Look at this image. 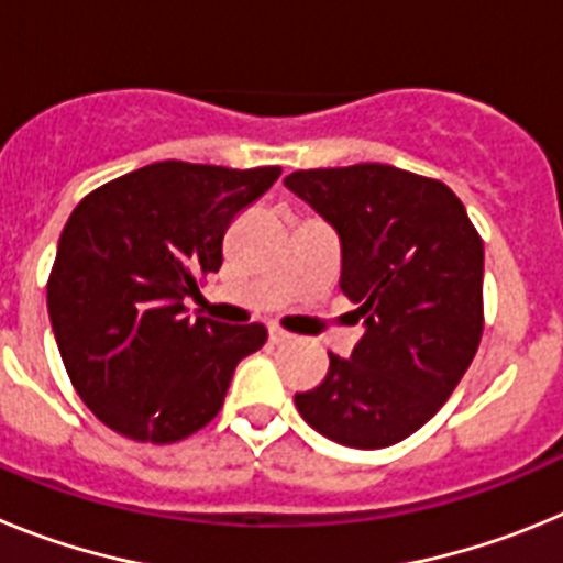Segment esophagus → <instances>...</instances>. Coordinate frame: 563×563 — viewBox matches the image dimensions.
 Returning a JSON list of instances; mask_svg holds the SVG:
<instances>
[{
    "instance_id": "1",
    "label": "esophagus",
    "mask_w": 563,
    "mask_h": 563,
    "mask_svg": "<svg viewBox=\"0 0 563 563\" xmlns=\"http://www.w3.org/2000/svg\"><path fill=\"white\" fill-rule=\"evenodd\" d=\"M267 338H271V343H287L292 335L285 330H278V327H271V330H267Z\"/></svg>"
}]
</instances>
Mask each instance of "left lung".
Instances as JSON below:
<instances>
[{"label": "left lung", "instance_id": "8db88e82", "mask_svg": "<svg viewBox=\"0 0 563 563\" xmlns=\"http://www.w3.org/2000/svg\"><path fill=\"white\" fill-rule=\"evenodd\" d=\"M285 186L341 239V290L363 338L330 355L298 415L327 440L386 449L440 411L482 338L485 247L445 183L383 163L292 172Z\"/></svg>", "mask_w": 563, "mask_h": 563}]
</instances>
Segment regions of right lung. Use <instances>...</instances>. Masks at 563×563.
Segmentation results:
<instances>
[{
    "label": "right lung",
    "mask_w": 563,
    "mask_h": 563,
    "mask_svg": "<svg viewBox=\"0 0 563 563\" xmlns=\"http://www.w3.org/2000/svg\"><path fill=\"white\" fill-rule=\"evenodd\" d=\"M282 168L163 161L87 194L69 213L47 282V312L87 409L137 442H177L222 409L233 369L262 350V324L188 318L197 276Z\"/></svg>",
    "instance_id": "1"
}]
</instances>
